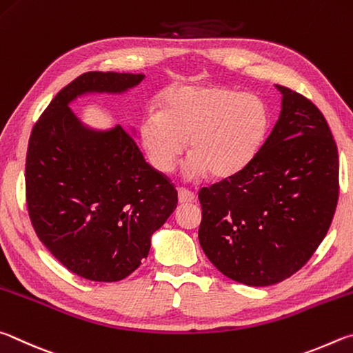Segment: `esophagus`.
I'll return each mask as SVG.
<instances>
[{
	"label": "esophagus",
	"mask_w": 353,
	"mask_h": 353,
	"mask_svg": "<svg viewBox=\"0 0 353 353\" xmlns=\"http://www.w3.org/2000/svg\"><path fill=\"white\" fill-rule=\"evenodd\" d=\"M178 200H180V203H192L195 200V194L190 192L189 189L180 188L178 189Z\"/></svg>",
	"instance_id": "1"
}]
</instances>
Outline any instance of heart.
<instances>
[{
    "label": "heart",
    "mask_w": 353,
    "mask_h": 353,
    "mask_svg": "<svg viewBox=\"0 0 353 353\" xmlns=\"http://www.w3.org/2000/svg\"><path fill=\"white\" fill-rule=\"evenodd\" d=\"M270 130L267 103L256 94L228 88L176 86L165 92L163 110H147L139 139L150 164L161 173L175 170L186 152L184 176L226 178L250 165Z\"/></svg>",
    "instance_id": "1"
}]
</instances>
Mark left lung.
I'll list each match as a JSON object with an SVG mask.
<instances>
[{
    "mask_svg": "<svg viewBox=\"0 0 353 353\" xmlns=\"http://www.w3.org/2000/svg\"><path fill=\"white\" fill-rule=\"evenodd\" d=\"M282 110L242 172L199 194V240L230 279L267 287L293 276L329 231L339 194L336 142L316 105L276 85Z\"/></svg>",
    "mask_w": 353,
    "mask_h": 353,
    "instance_id": "1",
    "label": "left lung"
}]
</instances>
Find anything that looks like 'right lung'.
Masks as SVG:
<instances>
[{"instance_id":"add662e5","label":"right lung","mask_w":353,"mask_h":353,"mask_svg":"<svg viewBox=\"0 0 353 353\" xmlns=\"http://www.w3.org/2000/svg\"><path fill=\"white\" fill-rule=\"evenodd\" d=\"M142 74L85 72L59 91L35 122L26 154V205L40 242L74 274L116 282L150 251L178 192L145 163L121 125L83 127L68 103L85 92H122Z\"/></svg>"}]
</instances>
